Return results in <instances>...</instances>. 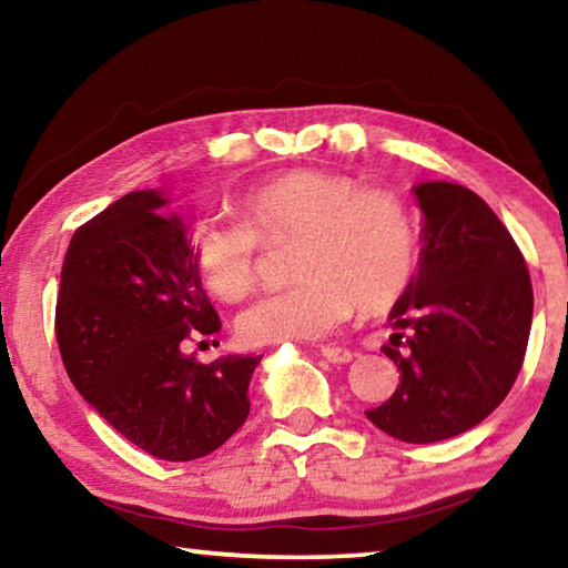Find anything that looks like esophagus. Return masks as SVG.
Listing matches in <instances>:
<instances>
[{
    "mask_svg": "<svg viewBox=\"0 0 568 568\" xmlns=\"http://www.w3.org/2000/svg\"><path fill=\"white\" fill-rule=\"evenodd\" d=\"M321 355L328 363H351L353 353L348 348H338V345H323Z\"/></svg>",
    "mask_w": 568,
    "mask_h": 568,
    "instance_id": "1",
    "label": "esophagus"
}]
</instances>
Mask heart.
<instances>
[{"instance_id":"1","label":"heart","mask_w":568,"mask_h":568,"mask_svg":"<svg viewBox=\"0 0 568 568\" xmlns=\"http://www.w3.org/2000/svg\"><path fill=\"white\" fill-rule=\"evenodd\" d=\"M240 220H207L192 235L200 277L220 301L255 291L261 243H293L295 285L237 318L247 345L315 341L351 318L388 313L416 275L418 225L398 192L363 187L338 172L293 170L247 190Z\"/></svg>"}]
</instances>
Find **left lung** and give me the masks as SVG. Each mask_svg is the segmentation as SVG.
Instances as JSON below:
<instances>
[{"mask_svg":"<svg viewBox=\"0 0 568 568\" xmlns=\"http://www.w3.org/2000/svg\"><path fill=\"white\" fill-rule=\"evenodd\" d=\"M423 210L418 273L388 315L383 353L398 365L393 396L365 416L406 444L478 426L521 371L534 315L526 261L501 220L454 182L413 187Z\"/></svg>","mask_w":568,"mask_h":568,"instance_id":"obj_1","label":"left lung"}]
</instances>
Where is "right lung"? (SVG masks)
Segmentation results:
<instances>
[{"label":"right lung","mask_w":568,"mask_h":568,"mask_svg":"<svg viewBox=\"0 0 568 568\" xmlns=\"http://www.w3.org/2000/svg\"><path fill=\"white\" fill-rule=\"evenodd\" d=\"M155 190L120 197L74 230L54 333L82 398L145 454L195 460L243 426L263 355L197 363L185 343L220 331L185 223Z\"/></svg>","instance_id":"1"}]
</instances>
